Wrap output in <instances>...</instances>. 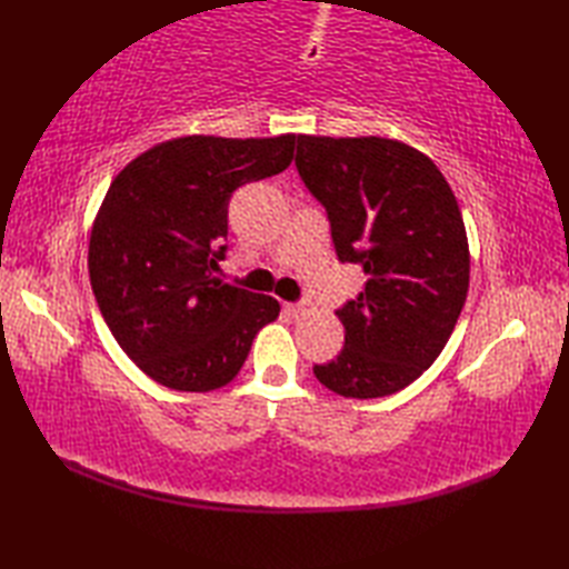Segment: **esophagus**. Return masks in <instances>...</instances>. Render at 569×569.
<instances>
[{
    "label": "esophagus",
    "mask_w": 569,
    "mask_h": 569,
    "mask_svg": "<svg viewBox=\"0 0 569 569\" xmlns=\"http://www.w3.org/2000/svg\"><path fill=\"white\" fill-rule=\"evenodd\" d=\"M288 312H291L293 318H308L312 312V303H310V300H298V303L288 306Z\"/></svg>",
    "instance_id": "obj_1"
}]
</instances>
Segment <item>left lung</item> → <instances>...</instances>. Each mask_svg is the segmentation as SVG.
<instances>
[{"mask_svg":"<svg viewBox=\"0 0 569 569\" xmlns=\"http://www.w3.org/2000/svg\"><path fill=\"white\" fill-rule=\"evenodd\" d=\"M296 168L328 212L337 259L367 273L337 310L345 349L312 373L345 398L401 391L440 357L467 298L455 192L428 156L381 137H298Z\"/></svg>","mask_w":569,"mask_h":569,"instance_id":"obj_1","label":"left lung"}]
</instances>
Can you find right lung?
<instances>
[{"instance_id":"right-lung-1","label":"right lung","mask_w":569,"mask_h":569,"mask_svg":"<svg viewBox=\"0 0 569 569\" xmlns=\"http://www.w3.org/2000/svg\"><path fill=\"white\" fill-rule=\"evenodd\" d=\"M293 134L180 137L137 156L90 234V283L107 328L134 365L173 391L232 381L281 306L212 276L227 253L237 188L286 171Z\"/></svg>"}]
</instances>
